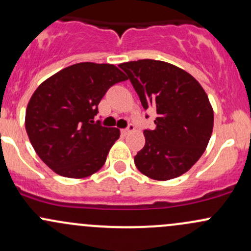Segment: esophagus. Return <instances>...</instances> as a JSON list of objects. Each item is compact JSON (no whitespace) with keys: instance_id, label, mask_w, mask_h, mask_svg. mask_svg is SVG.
I'll use <instances>...</instances> for the list:
<instances>
[{"instance_id":"34e87169","label":"esophagus","mask_w":251,"mask_h":251,"mask_svg":"<svg viewBox=\"0 0 251 251\" xmlns=\"http://www.w3.org/2000/svg\"><path fill=\"white\" fill-rule=\"evenodd\" d=\"M133 131H134V126L130 124V126H128L127 128H124V130H121V133H123L124 136H127V134H130L131 132H133Z\"/></svg>"}]
</instances>
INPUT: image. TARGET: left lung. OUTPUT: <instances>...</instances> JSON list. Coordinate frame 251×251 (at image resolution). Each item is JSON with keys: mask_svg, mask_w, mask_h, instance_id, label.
<instances>
[{"mask_svg": "<svg viewBox=\"0 0 251 251\" xmlns=\"http://www.w3.org/2000/svg\"><path fill=\"white\" fill-rule=\"evenodd\" d=\"M144 109L156 111L153 130H145V145L134 156L142 174L158 181L178 177L198 162L210 142L213 108L191 74L153 59L121 63Z\"/></svg>", "mask_w": 251, "mask_h": 251, "instance_id": "left-lung-1", "label": "left lung"}]
</instances>
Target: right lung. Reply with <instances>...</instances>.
<instances>
[{
	"label": "right lung",
	"mask_w": 251,
	"mask_h": 251,
	"mask_svg": "<svg viewBox=\"0 0 251 251\" xmlns=\"http://www.w3.org/2000/svg\"><path fill=\"white\" fill-rule=\"evenodd\" d=\"M127 76L113 64L83 62L49 77L27 104L25 126L41 161L56 174L83 178L100 170L119 128L94 123L101 99Z\"/></svg>",
	"instance_id": "right-lung-1"
}]
</instances>
